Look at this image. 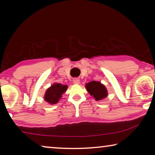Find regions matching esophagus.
<instances>
[{"label":"esophagus","mask_w":155,"mask_h":155,"mask_svg":"<svg viewBox=\"0 0 155 155\" xmlns=\"http://www.w3.org/2000/svg\"><path fill=\"white\" fill-rule=\"evenodd\" d=\"M73 83H75V84H79V83H80V80H79V78H74V79H73Z\"/></svg>","instance_id":"1"}]
</instances>
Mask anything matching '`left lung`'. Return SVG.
<instances>
[{"label":"left lung","mask_w":155,"mask_h":155,"mask_svg":"<svg viewBox=\"0 0 155 155\" xmlns=\"http://www.w3.org/2000/svg\"><path fill=\"white\" fill-rule=\"evenodd\" d=\"M86 89L90 95L95 98L96 101H101L107 96L106 87L98 81H93L86 84Z\"/></svg>","instance_id":"obj_1"}]
</instances>
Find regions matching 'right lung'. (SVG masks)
<instances>
[{
    "label": "right lung",
    "instance_id": "obj_1",
    "mask_svg": "<svg viewBox=\"0 0 155 155\" xmlns=\"http://www.w3.org/2000/svg\"><path fill=\"white\" fill-rule=\"evenodd\" d=\"M67 85H64L61 83H54L51 87L46 90L44 100L51 104L58 103L59 100L61 98L62 94L66 91Z\"/></svg>",
    "mask_w": 155,
    "mask_h": 155
}]
</instances>
